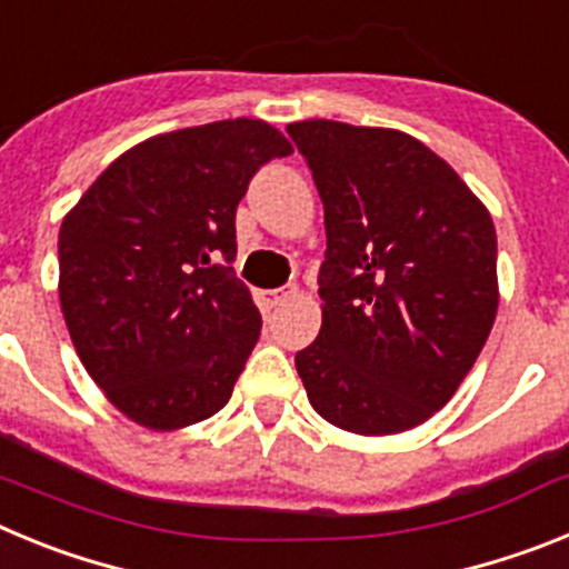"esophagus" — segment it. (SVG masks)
Segmentation results:
<instances>
[{
  "label": "esophagus",
  "mask_w": 569,
  "mask_h": 569,
  "mask_svg": "<svg viewBox=\"0 0 569 569\" xmlns=\"http://www.w3.org/2000/svg\"><path fill=\"white\" fill-rule=\"evenodd\" d=\"M290 296H293V290H290V288L261 290V293H259V308L270 316L276 308H279V305H284V301H288Z\"/></svg>",
  "instance_id": "esophagus-1"
}]
</instances>
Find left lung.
I'll return each instance as SVG.
<instances>
[{
  "instance_id": "8db88e82",
  "label": "left lung",
  "mask_w": 569,
  "mask_h": 569,
  "mask_svg": "<svg viewBox=\"0 0 569 569\" xmlns=\"http://www.w3.org/2000/svg\"><path fill=\"white\" fill-rule=\"evenodd\" d=\"M325 204L321 330L296 353L321 419L421 425L470 373L499 310L496 228L445 159L401 130L288 124Z\"/></svg>"
}]
</instances>
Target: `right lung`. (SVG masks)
I'll return each mask as SVG.
<instances>
[{
    "mask_svg": "<svg viewBox=\"0 0 569 569\" xmlns=\"http://www.w3.org/2000/svg\"><path fill=\"white\" fill-rule=\"evenodd\" d=\"M293 148L261 119L153 136L90 184L59 230V299L90 379L136 425L210 419L259 341L236 279V208Z\"/></svg>",
    "mask_w": 569,
    "mask_h": 569,
    "instance_id": "right-lung-1",
    "label": "right lung"
}]
</instances>
